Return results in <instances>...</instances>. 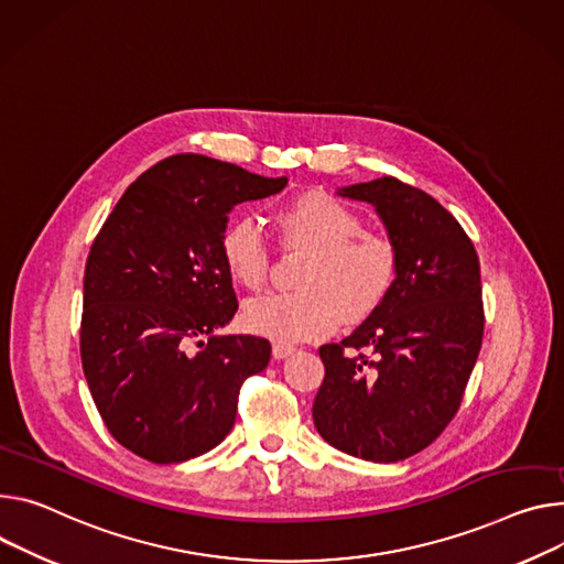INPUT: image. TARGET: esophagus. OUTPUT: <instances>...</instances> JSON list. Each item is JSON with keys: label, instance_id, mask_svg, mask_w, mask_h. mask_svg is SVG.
<instances>
[{"label": "esophagus", "instance_id": "1", "mask_svg": "<svg viewBox=\"0 0 564 564\" xmlns=\"http://www.w3.org/2000/svg\"><path fill=\"white\" fill-rule=\"evenodd\" d=\"M292 352H294V348H292L290 344H281V341H276V344L272 346L274 360H283V357H288V355H292Z\"/></svg>", "mask_w": 564, "mask_h": 564}]
</instances>
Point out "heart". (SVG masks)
Here are the masks:
<instances>
[{"label": "heart", "mask_w": 564, "mask_h": 564, "mask_svg": "<svg viewBox=\"0 0 564 564\" xmlns=\"http://www.w3.org/2000/svg\"><path fill=\"white\" fill-rule=\"evenodd\" d=\"M285 249L308 251L299 292L253 299L242 326L281 344L326 337L339 315L348 324L369 319L398 279V249L389 236L362 229V216L328 191H303L272 212ZM225 270L245 290H261L270 274V247L249 220L229 223L218 242Z\"/></svg>", "instance_id": "b5f03b06"}]
</instances>
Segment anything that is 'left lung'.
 <instances>
[{"mask_svg":"<svg viewBox=\"0 0 564 564\" xmlns=\"http://www.w3.org/2000/svg\"><path fill=\"white\" fill-rule=\"evenodd\" d=\"M376 207L398 249V279L380 308L339 344L313 404L333 447L393 464L441 436L454 419L484 337L479 256L456 218L395 177L337 191Z\"/></svg>","mask_w":564,"mask_h":564,"instance_id":"8db88e82","label":"left lung"}]
</instances>
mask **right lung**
<instances>
[{
  "instance_id": "obj_1",
  "label": "right lung",
  "mask_w": 564,
  "mask_h": 564,
  "mask_svg": "<svg viewBox=\"0 0 564 564\" xmlns=\"http://www.w3.org/2000/svg\"><path fill=\"white\" fill-rule=\"evenodd\" d=\"M204 155H173L132 182L100 227L83 279L80 360L110 434L152 464H182L231 432L240 384L272 346L216 335L238 301L218 242L240 202L283 191Z\"/></svg>"
}]
</instances>
